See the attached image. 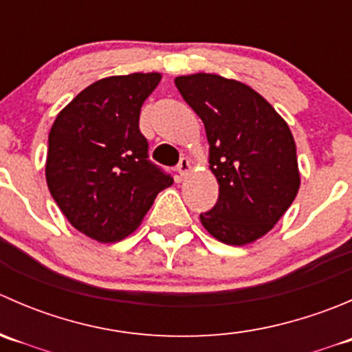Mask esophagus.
I'll return each instance as SVG.
<instances>
[{
    "label": "esophagus",
    "instance_id": "obj_1",
    "mask_svg": "<svg viewBox=\"0 0 352 352\" xmlns=\"http://www.w3.org/2000/svg\"><path fill=\"white\" fill-rule=\"evenodd\" d=\"M192 170V163H190L189 158H180L179 165H177V172L180 173V177H186L187 173Z\"/></svg>",
    "mask_w": 352,
    "mask_h": 352
}]
</instances>
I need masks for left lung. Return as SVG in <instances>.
<instances>
[{"mask_svg":"<svg viewBox=\"0 0 352 352\" xmlns=\"http://www.w3.org/2000/svg\"><path fill=\"white\" fill-rule=\"evenodd\" d=\"M175 85L204 122L209 170L219 184L202 226L226 245L255 242L274 228L300 189L289 126L242 81L196 73L177 76Z\"/></svg>","mask_w":352,"mask_h":352,"instance_id":"1","label":"left lung"}]
</instances>
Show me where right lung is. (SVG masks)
<instances>
[{
	"label": "right lung",
	"instance_id": "right-lung-1",
	"mask_svg": "<svg viewBox=\"0 0 352 352\" xmlns=\"http://www.w3.org/2000/svg\"><path fill=\"white\" fill-rule=\"evenodd\" d=\"M160 80V73L102 78L58 113L49 133V192L78 232L100 243L131 235L173 184L148 160L140 131L141 107Z\"/></svg>",
	"mask_w": 352,
	"mask_h": 352
}]
</instances>
